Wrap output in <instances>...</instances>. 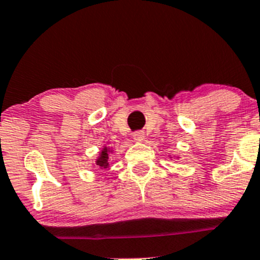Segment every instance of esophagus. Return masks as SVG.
<instances>
[{"instance_id": "1", "label": "esophagus", "mask_w": 260, "mask_h": 260, "mask_svg": "<svg viewBox=\"0 0 260 260\" xmlns=\"http://www.w3.org/2000/svg\"><path fill=\"white\" fill-rule=\"evenodd\" d=\"M133 138H134L135 142H143L144 140V133L143 132H135L133 134Z\"/></svg>"}]
</instances>
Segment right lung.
Listing matches in <instances>:
<instances>
[{"mask_svg":"<svg viewBox=\"0 0 260 260\" xmlns=\"http://www.w3.org/2000/svg\"><path fill=\"white\" fill-rule=\"evenodd\" d=\"M97 166H100V167H103V169H107V167H108V150H107V148H105V149L101 152L100 158L97 159Z\"/></svg>","mask_w":260,"mask_h":260,"instance_id":"add662e5","label":"right lung"}]
</instances>
